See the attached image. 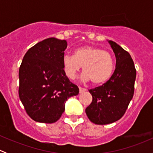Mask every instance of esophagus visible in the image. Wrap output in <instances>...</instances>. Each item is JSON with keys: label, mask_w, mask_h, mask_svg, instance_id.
I'll return each instance as SVG.
<instances>
[{"label": "esophagus", "mask_w": 153, "mask_h": 153, "mask_svg": "<svg viewBox=\"0 0 153 153\" xmlns=\"http://www.w3.org/2000/svg\"><path fill=\"white\" fill-rule=\"evenodd\" d=\"M85 91H86V89H85V88L81 87V86H79V92H80V93H81V92H85Z\"/></svg>", "instance_id": "1"}]
</instances>
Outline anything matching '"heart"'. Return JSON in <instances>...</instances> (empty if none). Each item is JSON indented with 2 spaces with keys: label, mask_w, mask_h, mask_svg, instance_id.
Here are the masks:
<instances>
[{
  "label": "heart",
  "mask_w": 153,
  "mask_h": 153,
  "mask_svg": "<svg viewBox=\"0 0 153 153\" xmlns=\"http://www.w3.org/2000/svg\"><path fill=\"white\" fill-rule=\"evenodd\" d=\"M63 69L69 79H75L83 67L81 79L95 84L105 83L112 75L115 63L109 52L98 47L84 46L74 51L73 55L63 58Z\"/></svg>",
  "instance_id": "b5f03b06"
}]
</instances>
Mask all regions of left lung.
I'll return each mask as SVG.
<instances>
[{
  "label": "left lung",
  "instance_id": "1",
  "mask_svg": "<svg viewBox=\"0 0 153 153\" xmlns=\"http://www.w3.org/2000/svg\"><path fill=\"white\" fill-rule=\"evenodd\" d=\"M109 43L116 58L115 72L102 86L89 89L92 101L85 110L95 124H111L122 118L135 89L136 69L130 55L115 42Z\"/></svg>",
  "mask_w": 153,
  "mask_h": 153
}]
</instances>
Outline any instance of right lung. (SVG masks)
I'll list each match as a JSON object with an SVG mask.
<instances>
[{
  "label": "right lung",
  "mask_w": 153,
  "mask_h": 153,
  "mask_svg": "<svg viewBox=\"0 0 153 153\" xmlns=\"http://www.w3.org/2000/svg\"><path fill=\"white\" fill-rule=\"evenodd\" d=\"M65 40L49 38L31 47L19 69V98L28 115L37 122L52 124L61 117L65 102L79 89L64 73Z\"/></svg>",
  "instance_id": "add662e5"
}]
</instances>
